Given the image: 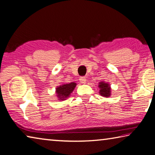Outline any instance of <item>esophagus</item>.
Masks as SVG:
<instances>
[{
  "label": "esophagus",
  "instance_id": "34e87169",
  "mask_svg": "<svg viewBox=\"0 0 155 155\" xmlns=\"http://www.w3.org/2000/svg\"><path fill=\"white\" fill-rule=\"evenodd\" d=\"M79 81L81 83L85 84L86 83V81H87V78H86V77H81L79 78Z\"/></svg>",
  "mask_w": 155,
  "mask_h": 155
}]
</instances>
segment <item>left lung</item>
<instances>
[{"label":"left lung","instance_id":"8db88e82","mask_svg":"<svg viewBox=\"0 0 155 155\" xmlns=\"http://www.w3.org/2000/svg\"><path fill=\"white\" fill-rule=\"evenodd\" d=\"M99 87V94L101 96L109 98L111 95V88L110 86V84L108 83H105L104 81H101L98 83Z\"/></svg>","mask_w":155,"mask_h":155}]
</instances>
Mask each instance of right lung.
Returning <instances> with one entry per match:
<instances>
[{"mask_svg":"<svg viewBox=\"0 0 155 155\" xmlns=\"http://www.w3.org/2000/svg\"><path fill=\"white\" fill-rule=\"evenodd\" d=\"M77 86V83L72 82L70 83H65L57 86L55 89L56 96L59 101H65L71 95Z\"/></svg>","mask_w":155,"mask_h":155,"instance_id":"obj_1","label":"right lung"}]
</instances>
